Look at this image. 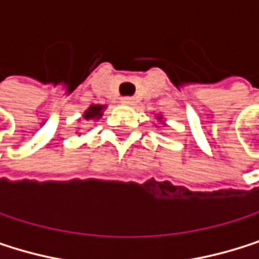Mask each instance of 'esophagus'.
Returning a JSON list of instances; mask_svg holds the SVG:
<instances>
[{"label":"esophagus","instance_id":"1","mask_svg":"<svg viewBox=\"0 0 259 259\" xmlns=\"http://www.w3.org/2000/svg\"><path fill=\"white\" fill-rule=\"evenodd\" d=\"M134 103H135V100H134V98H131V97H124V98H121V104L132 106Z\"/></svg>","mask_w":259,"mask_h":259}]
</instances>
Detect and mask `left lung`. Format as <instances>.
I'll return each instance as SVG.
<instances>
[{
    "mask_svg": "<svg viewBox=\"0 0 259 259\" xmlns=\"http://www.w3.org/2000/svg\"><path fill=\"white\" fill-rule=\"evenodd\" d=\"M156 119H158V121H161V122H162V125H165V119H164V116H162V115H156ZM162 125H159V127H162Z\"/></svg>",
    "mask_w": 259,
    "mask_h": 259,
    "instance_id": "1",
    "label": "left lung"
}]
</instances>
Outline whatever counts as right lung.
<instances>
[{
    "mask_svg": "<svg viewBox=\"0 0 259 259\" xmlns=\"http://www.w3.org/2000/svg\"><path fill=\"white\" fill-rule=\"evenodd\" d=\"M106 109V104H91L81 115L84 121H98L103 116V112Z\"/></svg>",
    "mask_w": 259,
    "mask_h": 259,
    "instance_id": "right-lung-1",
    "label": "right lung"
}]
</instances>
